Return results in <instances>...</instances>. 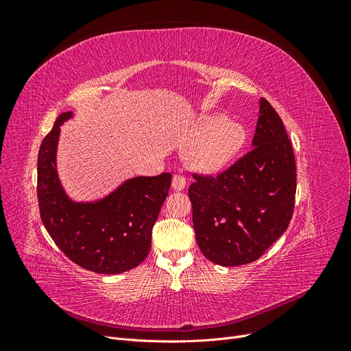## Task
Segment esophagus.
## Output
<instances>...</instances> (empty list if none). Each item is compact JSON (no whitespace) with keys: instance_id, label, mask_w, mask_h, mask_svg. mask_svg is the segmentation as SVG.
<instances>
[{"instance_id":"34e87169","label":"esophagus","mask_w":351,"mask_h":351,"mask_svg":"<svg viewBox=\"0 0 351 351\" xmlns=\"http://www.w3.org/2000/svg\"><path fill=\"white\" fill-rule=\"evenodd\" d=\"M186 183H187V180H186V177L182 176V174H176V176L173 177V187H174L176 190H183V189L186 187Z\"/></svg>"}]
</instances>
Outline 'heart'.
Segmentation results:
<instances>
[{"mask_svg": "<svg viewBox=\"0 0 351 351\" xmlns=\"http://www.w3.org/2000/svg\"><path fill=\"white\" fill-rule=\"evenodd\" d=\"M247 132L237 121L227 120L224 115H208L200 120L192 154V164L208 173L219 171L232 161L246 145Z\"/></svg>", "mask_w": 351, "mask_h": 351, "instance_id": "b5f03b06", "label": "heart"}]
</instances>
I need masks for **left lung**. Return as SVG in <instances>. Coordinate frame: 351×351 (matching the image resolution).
<instances>
[{
  "label": "left lung",
  "mask_w": 351,
  "mask_h": 351,
  "mask_svg": "<svg viewBox=\"0 0 351 351\" xmlns=\"http://www.w3.org/2000/svg\"><path fill=\"white\" fill-rule=\"evenodd\" d=\"M252 151L212 177L193 174L189 187L199 249L221 267L259 259L289 227L295 196L291 142L272 105L259 99Z\"/></svg>",
  "instance_id": "left-lung-1"
}]
</instances>
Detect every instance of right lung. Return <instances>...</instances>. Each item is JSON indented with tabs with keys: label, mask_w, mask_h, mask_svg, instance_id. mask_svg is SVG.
Instances as JSON below:
<instances>
[{
	"label": "right lung",
	"mask_w": 351,
	"mask_h": 351,
	"mask_svg": "<svg viewBox=\"0 0 351 351\" xmlns=\"http://www.w3.org/2000/svg\"><path fill=\"white\" fill-rule=\"evenodd\" d=\"M71 117L61 114L39 147L40 219L60 250L79 267L108 275L130 271L151 250L152 228L173 176L134 177L99 200H71L57 171L60 127Z\"/></svg>",
	"instance_id": "1"
}]
</instances>
